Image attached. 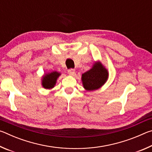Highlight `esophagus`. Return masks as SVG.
<instances>
[{
    "mask_svg": "<svg viewBox=\"0 0 152 152\" xmlns=\"http://www.w3.org/2000/svg\"><path fill=\"white\" fill-rule=\"evenodd\" d=\"M68 74H70V75H74V73H75V70H74V69H73V68H70V69H68Z\"/></svg>",
    "mask_w": 152,
    "mask_h": 152,
    "instance_id": "1",
    "label": "esophagus"
}]
</instances>
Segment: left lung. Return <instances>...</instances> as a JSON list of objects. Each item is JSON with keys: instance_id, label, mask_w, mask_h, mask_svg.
<instances>
[{"instance_id": "left-lung-1", "label": "left lung", "mask_w": 152, "mask_h": 152, "mask_svg": "<svg viewBox=\"0 0 152 152\" xmlns=\"http://www.w3.org/2000/svg\"><path fill=\"white\" fill-rule=\"evenodd\" d=\"M108 78V72L101 63L95 64L92 68L82 75V84L87 91L99 88Z\"/></svg>"}]
</instances>
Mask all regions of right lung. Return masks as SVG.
<instances>
[{
    "label": "right lung",
    "mask_w": 152,
    "mask_h": 152,
    "mask_svg": "<svg viewBox=\"0 0 152 152\" xmlns=\"http://www.w3.org/2000/svg\"><path fill=\"white\" fill-rule=\"evenodd\" d=\"M60 75V73L57 72H53L50 74H47L43 76L42 85L45 88H51L56 84L58 77Z\"/></svg>",
    "instance_id": "add662e5"
}]
</instances>
